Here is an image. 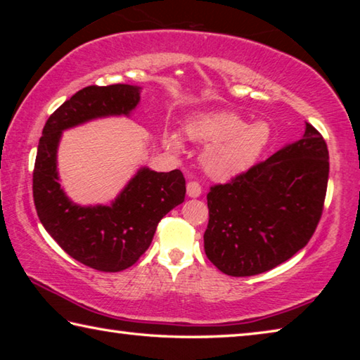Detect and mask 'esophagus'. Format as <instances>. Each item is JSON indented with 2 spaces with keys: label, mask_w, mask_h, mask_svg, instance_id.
I'll list each match as a JSON object with an SVG mask.
<instances>
[{
  "label": "esophagus",
  "mask_w": 360,
  "mask_h": 360,
  "mask_svg": "<svg viewBox=\"0 0 360 360\" xmlns=\"http://www.w3.org/2000/svg\"><path fill=\"white\" fill-rule=\"evenodd\" d=\"M187 195L191 198H197L202 195V186L197 181H188L187 182Z\"/></svg>",
  "instance_id": "esophagus-1"
}]
</instances>
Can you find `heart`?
<instances>
[{"label": "heart", "mask_w": 360, "mask_h": 360, "mask_svg": "<svg viewBox=\"0 0 360 360\" xmlns=\"http://www.w3.org/2000/svg\"><path fill=\"white\" fill-rule=\"evenodd\" d=\"M192 141L208 144L203 154L206 173L216 179H230L243 174L259 162L271 141L270 124L257 120L248 124L233 112L198 114L186 124ZM163 141L168 149L179 150L182 141L167 131Z\"/></svg>", "instance_id": "heart-1"}]
</instances>
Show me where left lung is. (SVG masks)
<instances>
[{
    "instance_id": "left-lung-1",
    "label": "left lung",
    "mask_w": 360,
    "mask_h": 360,
    "mask_svg": "<svg viewBox=\"0 0 360 360\" xmlns=\"http://www.w3.org/2000/svg\"><path fill=\"white\" fill-rule=\"evenodd\" d=\"M327 181V144L307 122L297 143L211 187L208 259L229 276H254L289 260L318 227Z\"/></svg>"
}]
</instances>
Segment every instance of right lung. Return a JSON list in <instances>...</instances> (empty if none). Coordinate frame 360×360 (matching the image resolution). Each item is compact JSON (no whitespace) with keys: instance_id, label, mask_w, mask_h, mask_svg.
Here are the masks:
<instances>
[{"instance_id":"1","label":"right lung","mask_w":360,"mask_h":360,"mask_svg":"<svg viewBox=\"0 0 360 360\" xmlns=\"http://www.w3.org/2000/svg\"><path fill=\"white\" fill-rule=\"evenodd\" d=\"M139 92L141 87L129 84L89 85L47 119L39 138L33 172L39 221L66 254L98 271H122L135 264L150 246L162 217L186 197L179 169L157 173L148 167L138 169L111 205H76L60 187L57 149L63 130L109 115H130Z\"/></svg>"}]
</instances>
